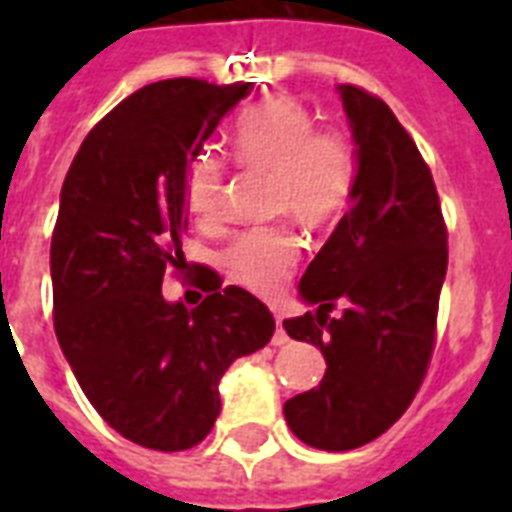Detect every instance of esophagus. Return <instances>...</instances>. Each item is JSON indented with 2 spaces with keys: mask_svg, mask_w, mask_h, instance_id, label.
<instances>
[{
  "mask_svg": "<svg viewBox=\"0 0 512 512\" xmlns=\"http://www.w3.org/2000/svg\"><path fill=\"white\" fill-rule=\"evenodd\" d=\"M271 342H273V345H287V342H289L287 332L281 329V316H279V313H276V335H273Z\"/></svg>",
  "mask_w": 512,
  "mask_h": 512,
  "instance_id": "1",
  "label": "esophagus"
}]
</instances>
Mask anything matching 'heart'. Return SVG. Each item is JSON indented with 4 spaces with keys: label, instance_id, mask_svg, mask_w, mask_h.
Wrapping results in <instances>:
<instances>
[{
    "label": "heart",
    "instance_id": "heart-1",
    "mask_svg": "<svg viewBox=\"0 0 512 512\" xmlns=\"http://www.w3.org/2000/svg\"><path fill=\"white\" fill-rule=\"evenodd\" d=\"M231 151L241 167L271 172L273 212L292 215L305 228L335 223L356 188L358 159L348 132L319 130L311 111L287 95L247 108L233 124ZM223 180L225 170L217 156L193 159L185 177V207L199 223H217ZM225 265L241 287L273 295L295 271V233L287 225L241 233L228 249Z\"/></svg>",
    "mask_w": 512,
    "mask_h": 512
}]
</instances>
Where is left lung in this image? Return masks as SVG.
<instances>
[{
    "instance_id": "8db88e82",
    "label": "left lung",
    "mask_w": 512,
    "mask_h": 512,
    "mask_svg": "<svg viewBox=\"0 0 512 512\" xmlns=\"http://www.w3.org/2000/svg\"><path fill=\"white\" fill-rule=\"evenodd\" d=\"M358 177L350 209L300 279L316 311L284 321L327 358L319 388L289 398L284 420L303 444L348 452L382 436L412 404L436 340L446 279V225L428 164L380 98L337 84ZM343 305L337 320L328 316Z\"/></svg>"
}]
</instances>
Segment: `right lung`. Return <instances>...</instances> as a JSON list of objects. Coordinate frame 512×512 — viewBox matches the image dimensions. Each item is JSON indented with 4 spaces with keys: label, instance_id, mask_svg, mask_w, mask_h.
<instances>
[{
    "label": "right lung",
    "instance_id": "obj_1",
    "mask_svg": "<svg viewBox=\"0 0 512 512\" xmlns=\"http://www.w3.org/2000/svg\"><path fill=\"white\" fill-rule=\"evenodd\" d=\"M252 82L164 79L122 100L76 151L50 247L55 335L84 396L132 444L183 452L220 414V377L265 348L276 321L241 287L188 311L162 295L167 268H188L185 177Z\"/></svg>",
    "mask_w": 512,
    "mask_h": 512
}]
</instances>
